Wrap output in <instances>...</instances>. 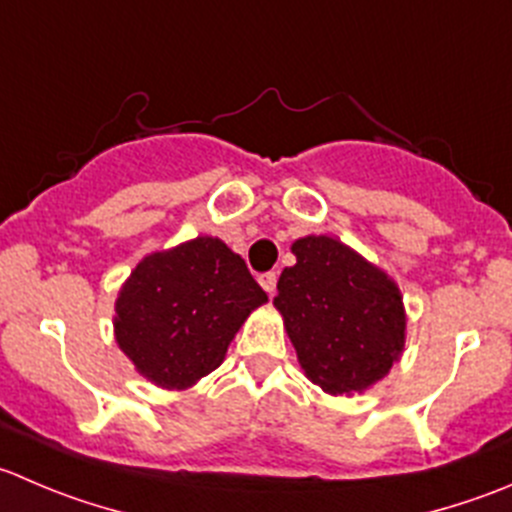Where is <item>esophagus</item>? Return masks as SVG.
<instances>
[{
  "label": "esophagus",
  "instance_id": "34e87169",
  "mask_svg": "<svg viewBox=\"0 0 512 512\" xmlns=\"http://www.w3.org/2000/svg\"><path fill=\"white\" fill-rule=\"evenodd\" d=\"M260 285H262V290L267 292V295H275V287H277L275 272H265V275H260Z\"/></svg>",
  "mask_w": 512,
  "mask_h": 512
}]
</instances>
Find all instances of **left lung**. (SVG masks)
Wrapping results in <instances>:
<instances>
[{"mask_svg":"<svg viewBox=\"0 0 512 512\" xmlns=\"http://www.w3.org/2000/svg\"><path fill=\"white\" fill-rule=\"evenodd\" d=\"M297 262L277 280L275 307L305 375L330 395L362 393L405 347L395 280L327 235L292 242Z\"/></svg>","mask_w":512,"mask_h":512,"instance_id":"8db88e82","label":"left lung"}]
</instances>
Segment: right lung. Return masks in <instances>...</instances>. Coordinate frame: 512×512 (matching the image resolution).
Returning a JSON list of instances; mask_svg holds the SVG:
<instances>
[{
	"mask_svg": "<svg viewBox=\"0 0 512 512\" xmlns=\"http://www.w3.org/2000/svg\"><path fill=\"white\" fill-rule=\"evenodd\" d=\"M262 302L265 290L240 255L217 237H195L132 270L114 302V337L142 377L187 390L222 365Z\"/></svg>",
	"mask_w": 512,
	"mask_h": 512,
	"instance_id": "add662e5",
	"label": "right lung"
}]
</instances>
